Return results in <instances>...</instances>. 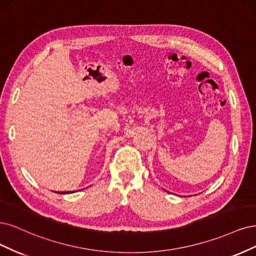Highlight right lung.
<instances>
[{"label":"right lung","instance_id":"1","mask_svg":"<svg viewBox=\"0 0 256 256\" xmlns=\"http://www.w3.org/2000/svg\"><path fill=\"white\" fill-rule=\"evenodd\" d=\"M57 194H71V192H57Z\"/></svg>","mask_w":256,"mask_h":256}]
</instances>
